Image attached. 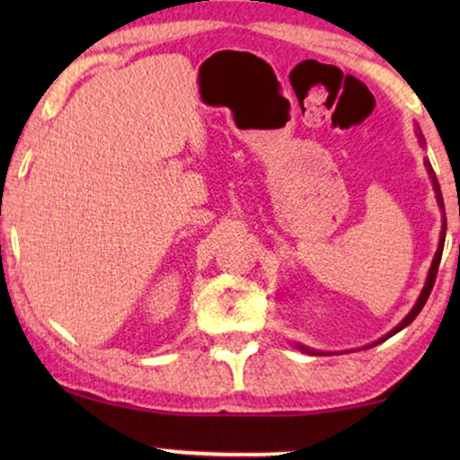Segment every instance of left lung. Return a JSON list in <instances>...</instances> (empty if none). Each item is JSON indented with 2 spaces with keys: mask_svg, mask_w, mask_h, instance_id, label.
Wrapping results in <instances>:
<instances>
[{
  "mask_svg": "<svg viewBox=\"0 0 460 460\" xmlns=\"http://www.w3.org/2000/svg\"><path fill=\"white\" fill-rule=\"evenodd\" d=\"M417 136H419V142L423 144V134H420V131L417 129ZM425 167H427V173H429V178H431V184H433V190H436V197H438V205H439V209L444 211V199H442V192H439V184H438V180H436V173H433V169H431V165H429V161H425ZM444 241H446V217H444V224H442V234H439V244H438V251H436V257H433V261H431V268H429V274H427V280H425V287H423V291H420V295H419V299H417V304H414V307L411 310V314H408V316L402 320V323L395 326L394 331H389L385 337H381L379 341L376 343H381V341H385V339H389L392 335H395V332L398 331H402L404 329V326H408L412 323L414 318L419 316V312L423 310V305L427 304V299H429V293H431V288H433V282H436V276H438V268H439V260H442V251H444ZM376 343H373V345H376ZM373 345H368V348H373ZM301 349L304 351H307V354H318V351H314V349H307V348H304V345H299Z\"/></svg>",
  "mask_w": 460,
  "mask_h": 460,
  "instance_id": "1",
  "label": "left lung"
}]
</instances>
